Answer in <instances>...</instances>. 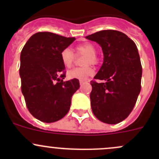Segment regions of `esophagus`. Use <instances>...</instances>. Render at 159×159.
<instances>
[{
	"mask_svg": "<svg viewBox=\"0 0 159 159\" xmlns=\"http://www.w3.org/2000/svg\"><path fill=\"white\" fill-rule=\"evenodd\" d=\"M85 82H86L85 81H80V84H81H81H84V83H85Z\"/></svg>",
	"mask_w": 159,
	"mask_h": 159,
	"instance_id": "esophagus-1",
	"label": "esophagus"
}]
</instances>
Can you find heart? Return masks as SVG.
I'll return each mask as SVG.
<instances>
[{"mask_svg":"<svg viewBox=\"0 0 159 159\" xmlns=\"http://www.w3.org/2000/svg\"><path fill=\"white\" fill-rule=\"evenodd\" d=\"M75 52L76 56L84 57L82 59L83 67L76 68L68 71V77L70 79H78L80 81H84L88 77L94 74V68L91 65H96L99 63V57L98 56L97 48L93 43L86 42L84 44H78L75 48ZM75 54L71 49L66 48L61 53L62 63L66 68H70L73 65L75 60Z\"/></svg>","mask_w":159,"mask_h":159,"instance_id":"obj_1","label":"heart"}]
</instances>
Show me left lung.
<instances>
[{
    "mask_svg": "<svg viewBox=\"0 0 159 159\" xmlns=\"http://www.w3.org/2000/svg\"><path fill=\"white\" fill-rule=\"evenodd\" d=\"M86 38L100 44L104 54L103 64L91 81V109L102 122L118 124L130 115L141 91L142 68L137 46L115 30H101Z\"/></svg>",
    "mask_w": 159,
    "mask_h": 159,
    "instance_id": "8db88e82",
    "label": "left lung"
}]
</instances>
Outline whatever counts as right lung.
Returning a JSON list of instances; mask_svg holds the SVG:
<instances>
[{"mask_svg": "<svg viewBox=\"0 0 159 159\" xmlns=\"http://www.w3.org/2000/svg\"><path fill=\"white\" fill-rule=\"evenodd\" d=\"M75 40L48 31L32 35L20 53L21 91L30 113L39 121L61 119L70 109L71 97L80 87L78 79L63 81L61 53Z\"/></svg>", "mask_w": 159, "mask_h": 159, "instance_id": "right-lung-1", "label": "right lung"}]
</instances>
